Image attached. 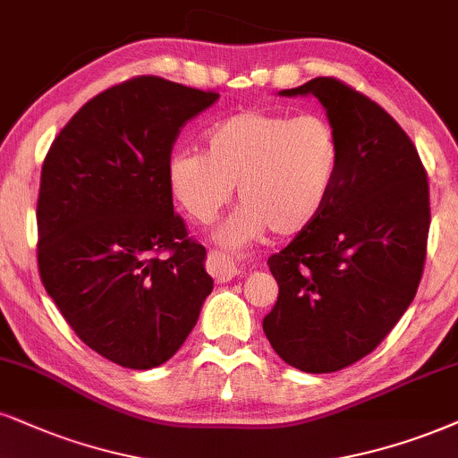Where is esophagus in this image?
Wrapping results in <instances>:
<instances>
[{
  "instance_id": "34e87169",
  "label": "esophagus",
  "mask_w": 458,
  "mask_h": 458,
  "mask_svg": "<svg viewBox=\"0 0 458 458\" xmlns=\"http://www.w3.org/2000/svg\"><path fill=\"white\" fill-rule=\"evenodd\" d=\"M208 272L214 276L216 282H227L238 276V267H235V263L227 255L218 250H210V255H208Z\"/></svg>"
}]
</instances>
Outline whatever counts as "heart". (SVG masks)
<instances>
[{
	"mask_svg": "<svg viewBox=\"0 0 458 458\" xmlns=\"http://www.w3.org/2000/svg\"><path fill=\"white\" fill-rule=\"evenodd\" d=\"M342 148L323 114L244 110L208 129L206 155L176 150L167 161L169 193L197 223H210L238 186L240 210L218 229L220 244L240 248L308 229L340 174Z\"/></svg>",
	"mask_w": 458,
	"mask_h": 458,
	"instance_id": "b5f03b06",
	"label": "heart"
}]
</instances>
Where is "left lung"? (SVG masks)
<instances>
[{"mask_svg":"<svg viewBox=\"0 0 458 458\" xmlns=\"http://www.w3.org/2000/svg\"><path fill=\"white\" fill-rule=\"evenodd\" d=\"M280 95L318 98L342 161L320 216L269 257L280 293L263 331L284 363L331 374L367 357L419 291L431 223L427 172L399 123L346 82L320 76Z\"/></svg>","mask_w":458,"mask_h":458,"instance_id":"8db88e82","label":"left lung"}]
</instances>
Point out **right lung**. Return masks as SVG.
Returning <instances> with one entry per match:
<instances>
[{
	"instance_id": "1",
	"label": "right lung",
	"mask_w": 458,
	"mask_h": 458,
	"mask_svg": "<svg viewBox=\"0 0 458 458\" xmlns=\"http://www.w3.org/2000/svg\"><path fill=\"white\" fill-rule=\"evenodd\" d=\"M218 93L138 76L95 95L42 165L38 267L89 348L129 369L176 354L212 293L206 248L174 214L167 161Z\"/></svg>"
}]
</instances>
